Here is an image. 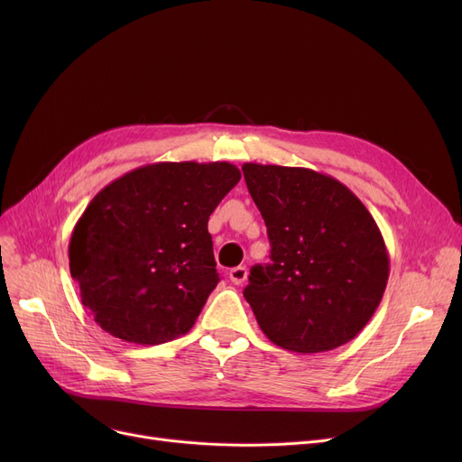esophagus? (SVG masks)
I'll return each mask as SVG.
<instances>
[{"mask_svg":"<svg viewBox=\"0 0 462 462\" xmlns=\"http://www.w3.org/2000/svg\"><path fill=\"white\" fill-rule=\"evenodd\" d=\"M247 275H249V272H247L245 265H237V268H232L228 272V277L234 284H244L247 281Z\"/></svg>","mask_w":462,"mask_h":462,"instance_id":"obj_1","label":"esophagus"}]
</instances>
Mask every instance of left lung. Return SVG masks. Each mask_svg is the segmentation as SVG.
<instances>
[{
  "label": "left lung",
  "instance_id": "obj_1",
  "mask_svg": "<svg viewBox=\"0 0 462 462\" xmlns=\"http://www.w3.org/2000/svg\"><path fill=\"white\" fill-rule=\"evenodd\" d=\"M241 170L272 244V263L253 265L244 290L260 329L300 354L346 345L373 319L390 277L373 215L346 185L310 168Z\"/></svg>",
  "mask_w": 462,
  "mask_h": 462
}]
</instances>
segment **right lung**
Masks as SVG:
<instances>
[{
    "label": "right lung",
    "mask_w": 462,
    "mask_h": 462,
    "mask_svg": "<svg viewBox=\"0 0 462 462\" xmlns=\"http://www.w3.org/2000/svg\"><path fill=\"white\" fill-rule=\"evenodd\" d=\"M239 178L230 162H155L95 194L72 230L69 268L97 324L136 345L194 326L218 282L209 215Z\"/></svg>",
    "instance_id": "1"
}]
</instances>
